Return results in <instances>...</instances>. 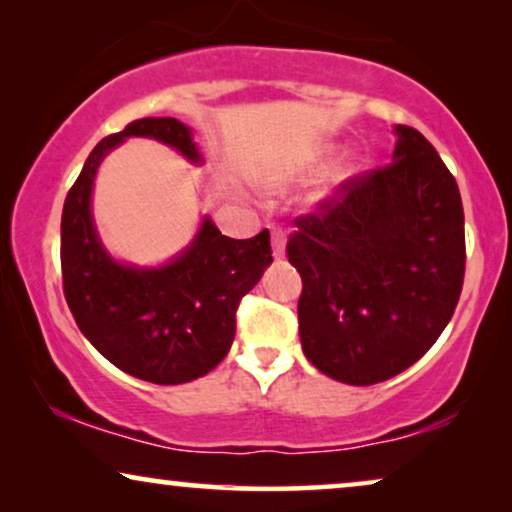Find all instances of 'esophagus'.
<instances>
[{
	"label": "esophagus",
	"instance_id": "esophagus-1",
	"mask_svg": "<svg viewBox=\"0 0 512 512\" xmlns=\"http://www.w3.org/2000/svg\"><path fill=\"white\" fill-rule=\"evenodd\" d=\"M284 247H287V232L282 228H272V254L275 258L284 256Z\"/></svg>",
	"mask_w": 512,
	"mask_h": 512
}]
</instances>
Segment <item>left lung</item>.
<instances>
[{
	"mask_svg": "<svg viewBox=\"0 0 512 512\" xmlns=\"http://www.w3.org/2000/svg\"><path fill=\"white\" fill-rule=\"evenodd\" d=\"M393 162L343 181L287 242L301 272L298 331L322 374L388 381L428 353L466 275L456 178L421 131L397 124Z\"/></svg>",
	"mask_w": 512,
	"mask_h": 512,
	"instance_id": "obj_1",
	"label": "left lung"
}]
</instances>
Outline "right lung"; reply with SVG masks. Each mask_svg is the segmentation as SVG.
<instances>
[{
    "instance_id": "1",
    "label": "right lung",
    "mask_w": 512,
    "mask_h": 512,
    "mask_svg": "<svg viewBox=\"0 0 512 512\" xmlns=\"http://www.w3.org/2000/svg\"><path fill=\"white\" fill-rule=\"evenodd\" d=\"M126 136L157 138L199 162L190 129L174 117L136 119L103 138L63 204V294L79 331L105 360L157 386H178L228 355L240 301L272 263L270 232L232 240L207 218L192 247L164 268L115 263L96 237L91 188L101 159Z\"/></svg>"
}]
</instances>
